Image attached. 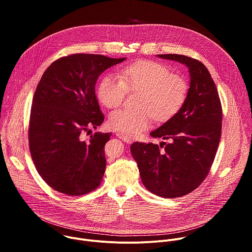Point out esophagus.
I'll use <instances>...</instances> for the list:
<instances>
[{
	"mask_svg": "<svg viewBox=\"0 0 252 252\" xmlns=\"http://www.w3.org/2000/svg\"><path fill=\"white\" fill-rule=\"evenodd\" d=\"M117 135H118L121 139H123L125 142H126V143H130V142L132 141V138H131V137H129V136H127V135L122 133V132H118Z\"/></svg>",
	"mask_w": 252,
	"mask_h": 252,
	"instance_id": "34e87169",
	"label": "esophagus"
}]
</instances>
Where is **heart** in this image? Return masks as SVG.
Instances as JSON below:
<instances>
[{"label":"heart","instance_id":"b5f03b06","mask_svg":"<svg viewBox=\"0 0 252 252\" xmlns=\"http://www.w3.org/2000/svg\"><path fill=\"white\" fill-rule=\"evenodd\" d=\"M127 92H139L136 100L139 107L117 110L107 123L115 130L133 135L150 126L152 116L157 122L172 118L184 105L189 86L168 66L141 60L122 66L119 77L103 76L97 85L96 96L102 105L113 109L124 101Z\"/></svg>","mask_w":252,"mask_h":252}]
</instances>
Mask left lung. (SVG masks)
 I'll return each mask as SVG.
<instances>
[{
	"instance_id": "obj_1",
	"label": "left lung",
	"mask_w": 252,
	"mask_h": 252,
	"mask_svg": "<svg viewBox=\"0 0 252 252\" xmlns=\"http://www.w3.org/2000/svg\"><path fill=\"white\" fill-rule=\"evenodd\" d=\"M158 57L186 64L190 87L182 109L151 132L168 143L135 141L130 153L147 189L175 198L193 191L207 176L220 145L222 106L217 86L201 62L176 54Z\"/></svg>"
}]
</instances>
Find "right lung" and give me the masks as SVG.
I'll list each match as a JSON object with an SVG mask.
<instances>
[{"label": "right lung", "instance_id": "1", "mask_svg": "<svg viewBox=\"0 0 252 252\" xmlns=\"http://www.w3.org/2000/svg\"><path fill=\"white\" fill-rule=\"evenodd\" d=\"M126 58L74 54L51 63L35 89L29 122V147L33 164L55 190L78 196L94 190L105 169L104 145L111 132H94L100 126L94 86L98 76Z\"/></svg>", "mask_w": 252, "mask_h": 252}]
</instances>
